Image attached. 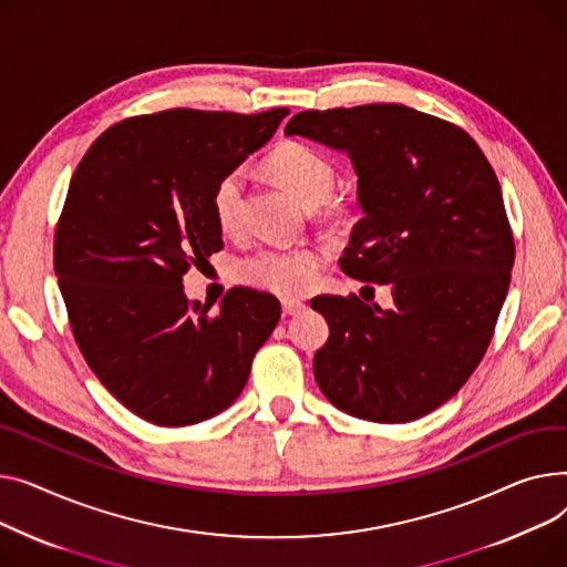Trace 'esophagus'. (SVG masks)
Instances as JSON below:
<instances>
[{"label": "esophagus", "mask_w": 567, "mask_h": 567, "mask_svg": "<svg viewBox=\"0 0 567 567\" xmlns=\"http://www.w3.org/2000/svg\"><path fill=\"white\" fill-rule=\"evenodd\" d=\"M307 307L302 302H297V299H284L281 302V311L284 316H299Z\"/></svg>", "instance_id": "34e87169"}]
</instances>
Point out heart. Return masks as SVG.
<instances>
[{
  "label": "heart",
  "mask_w": 567,
  "mask_h": 567,
  "mask_svg": "<svg viewBox=\"0 0 567 567\" xmlns=\"http://www.w3.org/2000/svg\"><path fill=\"white\" fill-rule=\"evenodd\" d=\"M265 169L307 208L322 204L324 215L341 217L343 204L329 198L337 185V164L318 148L302 142L279 144ZM213 217L224 233H238L245 217V174L243 169L226 172L210 194ZM327 254L318 245L302 247H260L238 260L236 275L240 281L279 297H299L313 288Z\"/></svg>",
  "instance_id": "1"
}]
</instances>
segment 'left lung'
Returning <instances> with one entry per match:
<instances>
[{
    "label": "left lung",
    "mask_w": 567,
    "mask_h": 567,
    "mask_svg": "<svg viewBox=\"0 0 567 567\" xmlns=\"http://www.w3.org/2000/svg\"><path fill=\"white\" fill-rule=\"evenodd\" d=\"M284 132L348 153L363 217L339 265L393 295L391 309L357 295L311 299L329 324L316 382L357 419H421L476 371L511 286L515 243L496 174L462 127L405 105L309 110Z\"/></svg>",
    "instance_id": "1"
}]
</instances>
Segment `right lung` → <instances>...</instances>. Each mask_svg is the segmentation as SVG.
Listing matches in <instances>:
<instances>
[{
  "mask_svg": "<svg viewBox=\"0 0 567 567\" xmlns=\"http://www.w3.org/2000/svg\"><path fill=\"white\" fill-rule=\"evenodd\" d=\"M286 107L166 110L100 135L71 178L54 272L73 337L105 389L155 425L224 412L281 318L279 299L233 288L219 311L189 302L183 275L221 249L215 183L268 144Z\"/></svg>",
  "mask_w": 567,
  "mask_h": 567,
  "instance_id": "right-lung-1",
  "label": "right lung"
}]
</instances>
